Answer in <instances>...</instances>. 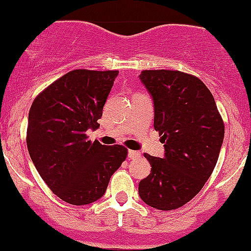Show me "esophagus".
<instances>
[{
  "label": "esophagus",
  "instance_id": "esophagus-1",
  "mask_svg": "<svg viewBox=\"0 0 251 251\" xmlns=\"http://www.w3.org/2000/svg\"><path fill=\"white\" fill-rule=\"evenodd\" d=\"M141 153L139 151H134V150H129L128 152V157L129 158H136V157H140Z\"/></svg>",
  "mask_w": 251,
  "mask_h": 251
}]
</instances>
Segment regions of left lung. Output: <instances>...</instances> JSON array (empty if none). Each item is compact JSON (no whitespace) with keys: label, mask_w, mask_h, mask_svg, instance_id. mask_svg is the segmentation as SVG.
Here are the masks:
<instances>
[{"label":"left lung","mask_w":251,"mask_h":251,"mask_svg":"<svg viewBox=\"0 0 251 251\" xmlns=\"http://www.w3.org/2000/svg\"><path fill=\"white\" fill-rule=\"evenodd\" d=\"M140 80L155 106L153 126L165 157L144 153L151 173L139 183L149 206L170 211L189 202L209 179L220 155L225 123L211 91L198 76L179 71H143Z\"/></svg>","instance_id":"obj_1"}]
</instances>
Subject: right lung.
Returning a JSON list of instances; mask_svg holds the SVG:
<instances>
[{
  "instance_id": "obj_1",
  "label": "right lung",
  "mask_w": 251,
  "mask_h": 251,
  "mask_svg": "<svg viewBox=\"0 0 251 251\" xmlns=\"http://www.w3.org/2000/svg\"><path fill=\"white\" fill-rule=\"evenodd\" d=\"M118 71L74 69L50 84L29 111L26 146L47 187L72 205H86L105 194L110 178L128 155L123 145L89 140L100 126Z\"/></svg>"
}]
</instances>
